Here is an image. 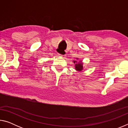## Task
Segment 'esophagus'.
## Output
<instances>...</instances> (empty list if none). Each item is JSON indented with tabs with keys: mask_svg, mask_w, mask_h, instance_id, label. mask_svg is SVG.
Returning <instances> with one entry per match:
<instances>
[{
	"mask_svg": "<svg viewBox=\"0 0 128 128\" xmlns=\"http://www.w3.org/2000/svg\"><path fill=\"white\" fill-rule=\"evenodd\" d=\"M58 56H59V57H62V58H65L66 56V55H62V54H58Z\"/></svg>",
	"mask_w": 128,
	"mask_h": 128,
	"instance_id": "1",
	"label": "esophagus"
}]
</instances>
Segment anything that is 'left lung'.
<instances>
[{
	"instance_id": "obj_1",
	"label": "left lung",
	"mask_w": 128,
	"mask_h": 128,
	"mask_svg": "<svg viewBox=\"0 0 128 128\" xmlns=\"http://www.w3.org/2000/svg\"><path fill=\"white\" fill-rule=\"evenodd\" d=\"M74 63L76 64L75 65V68L78 71H81L82 69H83V66L82 64L83 63L81 62H77L76 61H74Z\"/></svg>"
}]
</instances>
